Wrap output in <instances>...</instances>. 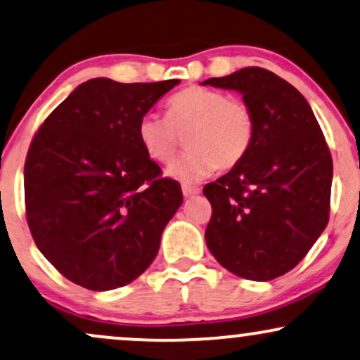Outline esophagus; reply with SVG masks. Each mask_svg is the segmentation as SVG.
<instances>
[{"mask_svg":"<svg viewBox=\"0 0 360 360\" xmlns=\"http://www.w3.org/2000/svg\"><path fill=\"white\" fill-rule=\"evenodd\" d=\"M183 194H184V198H193V196H196V194H199V188L184 184L183 186Z\"/></svg>","mask_w":360,"mask_h":360,"instance_id":"34e87169","label":"esophagus"}]
</instances>
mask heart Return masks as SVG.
Returning a JSON list of instances; mask_svg holds the SVG:
<instances>
[{
	"instance_id": "heart-1",
	"label": "heart",
	"mask_w": 360,
	"mask_h": 360,
	"mask_svg": "<svg viewBox=\"0 0 360 360\" xmlns=\"http://www.w3.org/2000/svg\"><path fill=\"white\" fill-rule=\"evenodd\" d=\"M189 147L166 169L169 177L198 183L216 167L243 161L255 137V117L245 102L206 86H188L166 103V117L147 112L137 122V139L155 162H167L183 144Z\"/></svg>"
}]
</instances>
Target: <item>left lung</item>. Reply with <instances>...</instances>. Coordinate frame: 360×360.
Returning <instances> with one entry per match:
<instances>
[{"mask_svg": "<svg viewBox=\"0 0 360 360\" xmlns=\"http://www.w3.org/2000/svg\"><path fill=\"white\" fill-rule=\"evenodd\" d=\"M202 85L236 90L255 117L248 154L205 186L213 206L205 238L219 265L268 281L304 259L328 223L332 155L309 102L259 67Z\"/></svg>", "mask_w": 360, "mask_h": 360, "instance_id": "8db88e82", "label": "left lung"}]
</instances>
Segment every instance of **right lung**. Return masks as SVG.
<instances>
[{"label": "right lung", "instance_id": "add662e5", "mask_svg": "<svg viewBox=\"0 0 360 360\" xmlns=\"http://www.w3.org/2000/svg\"><path fill=\"white\" fill-rule=\"evenodd\" d=\"M179 82H84L34 134L27 221L43 257L73 283L124 287L158 255L183 193L144 153L137 122Z\"/></svg>", "mask_w": 360, "mask_h": 360}]
</instances>
